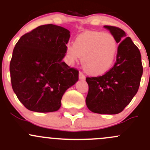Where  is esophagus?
<instances>
[{
  "label": "esophagus",
  "mask_w": 150,
  "mask_h": 150,
  "mask_svg": "<svg viewBox=\"0 0 150 150\" xmlns=\"http://www.w3.org/2000/svg\"><path fill=\"white\" fill-rule=\"evenodd\" d=\"M85 78H86L85 75L82 73V72H79V79L80 80H85Z\"/></svg>",
  "instance_id": "esophagus-1"
}]
</instances>
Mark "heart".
<instances>
[{
    "label": "heart",
    "instance_id": "obj_1",
    "mask_svg": "<svg viewBox=\"0 0 150 150\" xmlns=\"http://www.w3.org/2000/svg\"><path fill=\"white\" fill-rule=\"evenodd\" d=\"M118 44L110 33L86 31L78 35L73 45L66 48V60L69 64L82 58L84 70L91 75H102L110 69L117 57Z\"/></svg>",
    "mask_w": 150,
    "mask_h": 150
}]
</instances>
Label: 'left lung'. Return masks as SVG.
<instances>
[{
	"instance_id": "left-lung-1",
	"label": "left lung",
	"mask_w": 150,
	"mask_h": 150,
	"mask_svg": "<svg viewBox=\"0 0 150 150\" xmlns=\"http://www.w3.org/2000/svg\"><path fill=\"white\" fill-rule=\"evenodd\" d=\"M119 43L116 62L102 76L86 78L87 107L99 114L121 112L137 94L143 73L142 57L137 46L121 29L104 26Z\"/></svg>"
}]
</instances>
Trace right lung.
Returning a JSON list of instances; mask_svg holds the SVG:
<instances>
[{
	"label": "right lung",
	"instance_id": "obj_1",
	"mask_svg": "<svg viewBox=\"0 0 150 150\" xmlns=\"http://www.w3.org/2000/svg\"><path fill=\"white\" fill-rule=\"evenodd\" d=\"M69 31L57 25L38 27L19 38L10 62L12 88L30 111L51 112L78 81V71L64 62Z\"/></svg>",
	"mask_w": 150,
	"mask_h": 150
}]
</instances>
